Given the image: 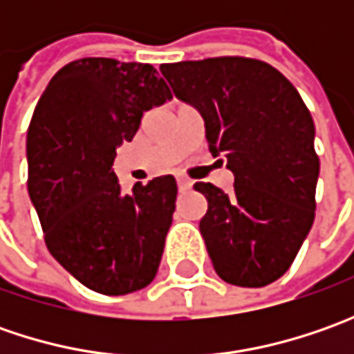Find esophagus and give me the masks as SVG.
I'll return each instance as SVG.
<instances>
[{
	"label": "esophagus",
	"mask_w": 354,
	"mask_h": 354,
	"mask_svg": "<svg viewBox=\"0 0 354 354\" xmlns=\"http://www.w3.org/2000/svg\"><path fill=\"white\" fill-rule=\"evenodd\" d=\"M177 185H179V191H189V189L193 187V181H189V179H185V177H179V179H177Z\"/></svg>",
	"instance_id": "1"
}]
</instances>
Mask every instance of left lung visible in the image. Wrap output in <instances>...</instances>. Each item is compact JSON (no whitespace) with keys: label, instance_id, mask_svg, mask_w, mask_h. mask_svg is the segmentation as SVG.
<instances>
[{"label":"left lung","instance_id":"1","mask_svg":"<svg viewBox=\"0 0 354 354\" xmlns=\"http://www.w3.org/2000/svg\"><path fill=\"white\" fill-rule=\"evenodd\" d=\"M173 94L205 120L209 151L234 175L230 193L195 183L209 209L198 228L226 283L281 278L315 218L319 157L299 92L274 66L244 57L161 64Z\"/></svg>","mask_w":354,"mask_h":354}]
</instances>
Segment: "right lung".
Instances as JSON below:
<instances>
[{"instance_id":"add662e5","label":"right lung","mask_w":354,"mask_h":354,"mask_svg":"<svg viewBox=\"0 0 354 354\" xmlns=\"http://www.w3.org/2000/svg\"><path fill=\"white\" fill-rule=\"evenodd\" d=\"M173 98L151 64L80 59L50 78L27 131L29 197L48 252L82 286L126 295L149 286L163 256L173 175L124 195L112 165L143 112Z\"/></svg>"}]
</instances>
